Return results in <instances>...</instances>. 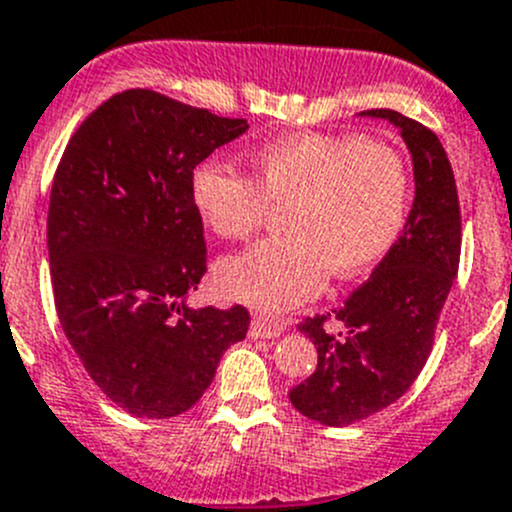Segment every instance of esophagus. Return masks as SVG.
<instances>
[{
  "instance_id": "34e87169",
  "label": "esophagus",
  "mask_w": 512,
  "mask_h": 512,
  "mask_svg": "<svg viewBox=\"0 0 512 512\" xmlns=\"http://www.w3.org/2000/svg\"><path fill=\"white\" fill-rule=\"evenodd\" d=\"M285 332V324L277 322V319H267V317H255L252 319L250 327V337L252 339H275Z\"/></svg>"
}]
</instances>
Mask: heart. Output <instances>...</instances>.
Returning a JSON list of instances; mask_svg holds the SVG:
<instances>
[{"label": "heart", "mask_w": 512, "mask_h": 512, "mask_svg": "<svg viewBox=\"0 0 512 512\" xmlns=\"http://www.w3.org/2000/svg\"><path fill=\"white\" fill-rule=\"evenodd\" d=\"M190 200L225 240H247L270 208L282 210L280 235L218 267L225 297L280 314L317 297L327 275L356 280L394 250L409 223L411 175L381 143L297 133L252 153L250 178L218 160L195 165Z\"/></svg>", "instance_id": "b5f03b06"}]
</instances>
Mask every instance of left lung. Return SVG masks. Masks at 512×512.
Listing matches in <instances>:
<instances>
[{"mask_svg":"<svg viewBox=\"0 0 512 512\" xmlns=\"http://www.w3.org/2000/svg\"><path fill=\"white\" fill-rule=\"evenodd\" d=\"M361 116L399 128L414 160L416 198L401 240L344 307L299 324L317 347V369L289 391V401L324 426L374 416L409 391L431 354L461 260L456 178L436 133L391 108ZM329 316L334 328L326 327Z\"/></svg>","mask_w":512,"mask_h":512,"instance_id":"8db88e82","label":"left lung"}]
</instances>
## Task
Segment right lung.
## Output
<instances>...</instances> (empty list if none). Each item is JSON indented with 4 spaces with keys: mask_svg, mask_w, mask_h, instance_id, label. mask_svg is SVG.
Here are the masks:
<instances>
[{
    "mask_svg": "<svg viewBox=\"0 0 512 512\" xmlns=\"http://www.w3.org/2000/svg\"><path fill=\"white\" fill-rule=\"evenodd\" d=\"M247 131L151 89L111 96L76 128L51 185L46 242L59 322L123 411L170 418L200 401L250 314L188 307L208 270L190 175Z\"/></svg>",
    "mask_w": 512,
    "mask_h": 512,
    "instance_id": "add662e5",
    "label": "right lung"
}]
</instances>
